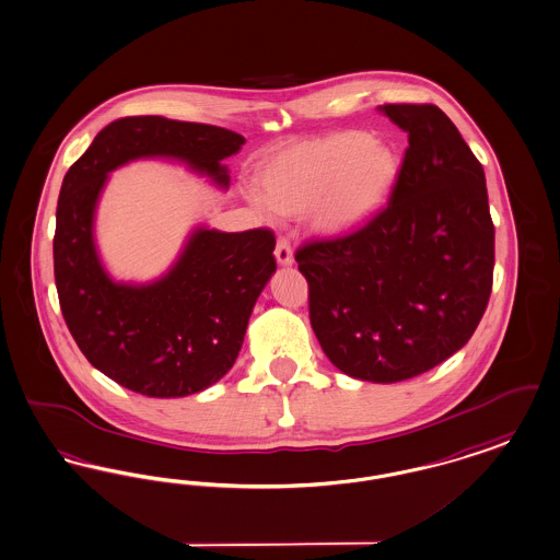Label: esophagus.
<instances>
[{
  "instance_id": "34e87169",
  "label": "esophagus",
  "mask_w": 560,
  "mask_h": 560,
  "mask_svg": "<svg viewBox=\"0 0 560 560\" xmlns=\"http://www.w3.org/2000/svg\"><path fill=\"white\" fill-rule=\"evenodd\" d=\"M275 258L281 267H291L293 265V252H291L290 240L279 237L275 246Z\"/></svg>"
}]
</instances>
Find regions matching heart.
<instances>
[{
	"label": "heart",
	"instance_id": "1",
	"mask_svg": "<svg viewBox=\"0 0 560 560\" xmlns=\"http://www.w3.org/2000/svg\"><path fill=\"white\" fill-rule=\"evenodd\" d=\"M400 177L392 143L366 131H336L277 152L249 200L279 217H304L316 235L343 237L369 223Z\"/></svg>",
	"mask_w": 560,
	"mask_h": 560
}]
</instances>
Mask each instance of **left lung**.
I'll list each match as a JSON object with an SVG mask.
<instances>
[{"mask_svg": "<svg viewBox=\"0 0 560 560\" xmlns=\"http://www.w3.org/2000/svg\"><path fill=\"white\" fill-rule=\"evenodd\" d=\"M408 133L387 208L352 235L295 252L311 325L350 377L410 380L458 352L486 313L493 223L479 160L433 104L380 106Z\"/></svg>", "mask_w": 560, "mask_h": 560, "instance_id": "left-lung-1", "label": "left lung"}]
</instances>
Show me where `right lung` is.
Masks as SVG:
<instances>
[{
  "instance_id": "1",
  "label": "right lung",
  "mask_w": 560,
  "mask_h": 560,
  "mask_svg": "<svg viewBox=\"0 0 560 560\" xmlns=\"http://www.w3.org/2000/svg\"><path fill=\"white\" fill-rule=\"evenodd\" d=\"M244 143L242 135L212 125L127 116L102 129L62 180L54 235L60 308L85 359L131 392L183 398L229 373L254 304L277 270L275 235L200 224L162 277L114 281L93 233L108 175L131 160L166 158L226 189L223 160Z\"/></svg>"
}]
</instances>
